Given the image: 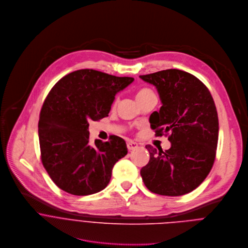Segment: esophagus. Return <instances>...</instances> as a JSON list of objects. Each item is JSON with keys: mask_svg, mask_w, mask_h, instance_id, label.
<instances>
[{"mask_svg": "<svg viewBox=\"0 0 248 248\" xmlns=\"http://www.w3.org/2000/svg\"><path fill=\"white\" fill-rule=\"evenodd\" d=\"M138 147V143H136V142H134V141H132V140H129L128 142H127V148H128V150H134V149H136Z\"/></svg>", "mask_w": 248, "mask_h": 248, "instance_id": "obj_1", "label": "esophagus"}]
</instances>
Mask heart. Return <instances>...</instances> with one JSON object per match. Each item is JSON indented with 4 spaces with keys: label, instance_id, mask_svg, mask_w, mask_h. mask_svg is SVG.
Segmentation results:
<instances>
[{
    "label": "heart",
    "instance_id": "b5f03b06",
    "mask_svg": "<svg viewBox=\"0 0 248 248\" xmlns=\"http://www.w3.org/2000/svg\"><path fill=\"white\" fill-rule=\"evenodd\" d=\"M152 93H153V92H152L150 89H148V88H142V89H140V90L138 92L137 98H139V97H143V96H146V95L152 94ZM114 103H116V100L114 101Z\"/></svg>",
    "mask_w": 248,
    "mask_h": 248
}]
</instances>
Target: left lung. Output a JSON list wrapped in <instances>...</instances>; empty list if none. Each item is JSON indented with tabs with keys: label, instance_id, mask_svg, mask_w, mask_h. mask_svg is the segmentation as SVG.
Masks as SVG:
<instances>
[{
	"label": "left lung",
	"instance_id": "8db88e82",
	"mask_svg": "<svg viewBox=\"0 0 248 248\" xmlns=\"http://www.w3.org/2000/svg\"><path fill=\"white\" fill-rule=\"evenodd\" d=\"M153 84L162 107L149 118L156 135L168 134L171 147L146 145L149 163L140 170L146 187L157 194L180 196L195 189L210 173L218 140V117L207 86L193 75L167 69L140 76Z\"/></svg>",
	"mask_w": 248,
	"mask_h": 248
}]
</instances>
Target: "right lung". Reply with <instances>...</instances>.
<instances>
[{"label":"right lung","instance_id":"1","mask_svg":"<svg viewBox=\"0 0 248 248\" xmlns=\"http://www.w3.org/2000/svg\"><path fill=\"white\" fill-rule=\"evenodd\" d=\"M134 82L92 69L72 72L54 85L40 111L41 161L53 182L73 195L104 189L111 170L128 153L117 136L89 143V121L108 116L115 95Z\"/></svg>","mask_w":248,"mask_h":248}]
</instances>
